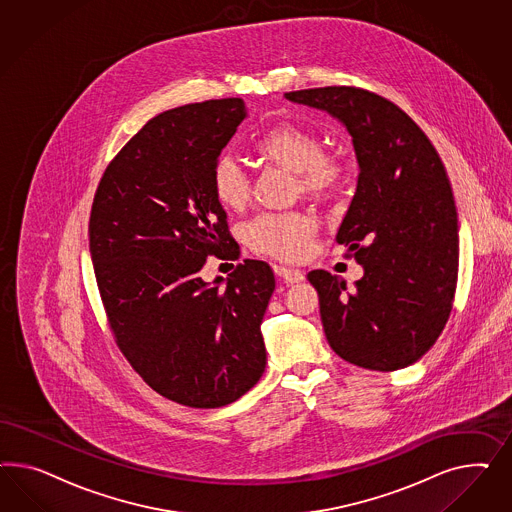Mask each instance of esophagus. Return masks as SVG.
<instances>
[{"label":"esophagus","instance_id":"obj_1","mask_svg":"<svg viewBox=\"0 0 512 512\" xmlns=\"http://www.w3.org/2000/svg\"><path fill=\"white\" fill-rule=\"evenodd\" d=\"M274 274H276L281 281H285V283H300V281L306 279L302 270L289 268V266H281V264H274Z\"/></svg>","mask_w":512,"mask_h":512}]
</instances>
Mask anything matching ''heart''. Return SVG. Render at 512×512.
<instances>
[{
    "instance_id": "1",
    "label": "heart",
    "mask_w": 512,
    "mask_h": 512,
    "mask_svg": "<svg viewBox=\"0 0 512 512\" xmlns=\"http://www.w3.org/2000/svg\"><path fill=\"white\" fill-rule=\"evenodd\" d=\"M255 154L281 169L295 172L302 193L326 199L340 191L347 167L325 154L323 139L306 125L279 124L253 146ZM212 195L227 210H242L249 199V178L231 157H219L210 172ZM317 223L302 212H264L242 229L244 242L257 253L281 261H298L310 251Z\"/></svg>"
}]
</instances>
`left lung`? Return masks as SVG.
<instances>
[{"instance_id": "1", "label": "left lung", "mask_w": 512, "mask_h": 512, "mask_svg": "<svg viewBox=\"0 0 512 512\" xmlns=\"http://www.w3.org/2000/svg\"><path fill=\"white\" fill-rule=\"evenodd\" d=\"M285 97L338 118L360 169L336 240L364 276L349 293L326 270L308 274L326 340L366 370L411 366L447 325L458 281V214L445 165L419 125L377 93L326 86Z\"/></svg>"}]
</instances>
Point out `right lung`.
I'll use <instances>...</instances> for the list:
<instances>
[{"label":"right lung","mask_w":512,"mask_h":512,"mask_svg":"<svg viewBox=\"0 0 512 512\" xmlns=\"http://www.w3.org/2000/svg\"><path fill=\"white\" fill-rule=\"evenodd\" d=\"M246 116L238 97L161 112L110 161L90 214L116 345L148 387L195 409L236 402L266 366L272 268L246 259L227 279L201 278L208 257H238L210 172Z\"/></svg>","instance_id":"add662e5"}]
</instances>
